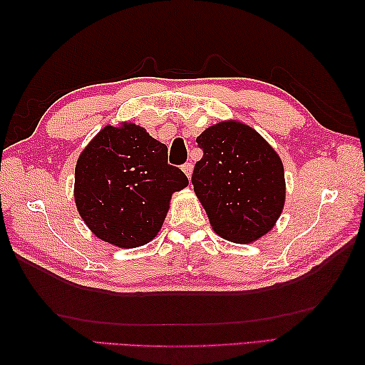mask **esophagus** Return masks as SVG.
<instances>
[{
	"instance_id": "obj_1",
	"label": "esophagus",
	"mask_w": 365,
	"mask_h": 365,
	"mask_svg": "<svg viewBox=\"0 0 365 365\" xmlns=\"http://www.w3.org/2000/svg\"><path fill=\"white\" fill-rule=\"evenodd\" d=\"M182 169H183V173L187 174V177L190 178V177H191V174H192V163H191V161L185 163V165H182Z\"/></svg>"
}]
</instances>
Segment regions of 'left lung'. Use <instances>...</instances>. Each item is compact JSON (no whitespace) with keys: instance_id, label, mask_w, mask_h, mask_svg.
<instances>
[{"instance_id":"obj_1","label":"left lung","mask_w":365,"mask_h":365,"mask_svg":"<svg viewBox=\"0 0 365 365\" xmlns=\"http://www.w3.org/2000/svg\"><path fill=\"white\" fill-rule=\"evenodd\" d=\"M204 152L191 175L213 230L251 243L274 226L285 199L284 166L257 131L240 122L208 127L196 139Z\"/></svg>"}]
</instances>
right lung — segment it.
I'll list each match as a JSON object with an SVG mask.
<instances>
[{"instance_id":"right-lung-1","label":"right lung","mask_w":365,"mask_h":365,"mask_svg":"<svg viewBox=\"0 0 365 365\" xmlns=\"http://www.w3.org/2000/svg\"><path fill=\"white\" fill-rule=\"evenodd\" d=\"M188 177L168 163V147L143 127H105L80 155L75 202L103 242L138 247L158 234L173 192Z\"/></svg>"}]
</instances>
